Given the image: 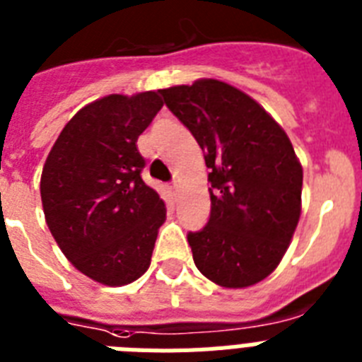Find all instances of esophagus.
Instances as JSON below:
<instances>
[{
  "mask_svg": "<svg viewBox=\"0 0 362 362\" xmlns=\"http://www.w3.org/2000/svg\"><path fill=\"white\" fill-rule=\"evenodd\" d=\"M171 191H173V193H175V195H176V193H178V191H180V184H178V180L173 182V184H171Z\"/></svg>",
  "mask_w": 362,
  "mask_h": 362,
  "instance_id": "1",
  "label": "esophagus"
}]
</instances>
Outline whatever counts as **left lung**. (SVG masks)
<instances>
[{"instance_id": "1", "label": "left lung", "mask_w": 362, "mask_h": 362, "mask_svg": "<svg viewBox=\"0 0 362 362\" xmlns=\"http://www.w3.org/2000/svg\"><path fill=\"white\" fill-rule=\"evenodd\" d=\"M204 151L211 214L187 233L197 269L245 289L279 265L302 214V163L272 115L238 88L199 78L160 90Z\"/></svg>"}]
</instances>
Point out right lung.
<instances>
[{"label": "right lung", "instance_id": "obj_1", "mask_svg": "<svg viewBox=\"0 0 362 362\" xmlns=\"http://www.w3.org/2000/svg\"><path fill=\"white\" fill-rule=\"evenodd\" d=\"M163 106L158 92L112 93L66 123L40 178L45 223L71 265L108 287L151 265L165 204L141 180L139 134Z\"/></svg>", "mask_w": 362, "mask_h": 362}]
</instances>
